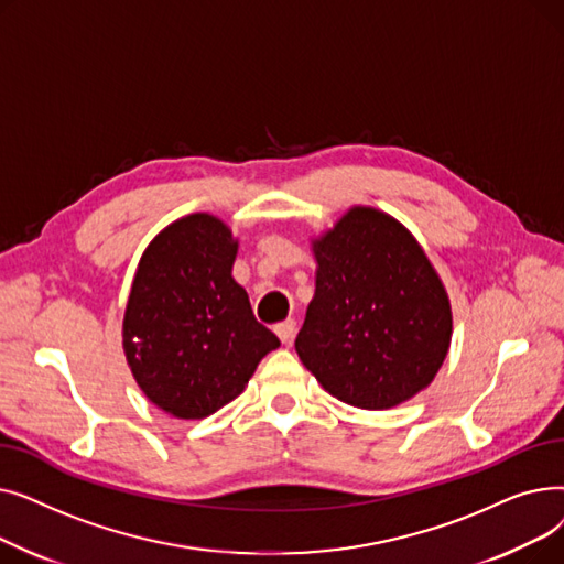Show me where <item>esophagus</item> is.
I'll use <instances>...</instances> for the list:
<instances>
[{"label":"esophagus","instance_id":"1","mask_svg":"<svg viewBox=\"0 0 564 564\" xmlns=\"http://www.w3.org/2000/svg\"><path fill=\"white\" fill-rule=\"evenodd\" d=\"M274 332H276L279 340H281L283 345H288V343H292L294 332H297V324H294L292 319H285V322H281V324H279V327H276Z\"/></svg>","mask_w":564,"mask_h":564}]
</instances>
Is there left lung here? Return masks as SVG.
<instances>
[{"mask_svg": "<svg viewBox=\"0 0 564 564\" xmlns=\"http://www.w3.org/2000/svg\"><path fill=\"white\" fill-rule=\"evenodd\" d=\"M311 245L315 294L294 349L322 389L370 411L427 389L451 347L453 311L416 237L354 205Z\"/></svg>", "mask_w": 564, "mask_h": 564, "instance_id": "8db88e82", "label": "left lung"}]
</instances>
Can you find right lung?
<instances>
[{"instance_id":"1","label":"right lung","mask_w":564,"mask_h":564,"mask_svg":"<svg viewBox=\"0 0 564 564\" xmlns=\"http://www.w3.org/2000/svg\"><path fill=\"white\" fill-rule=\"evenodd\" d=\"M237 240L207 213L169 224L145 247L123 317V349L143 395L198 421L245 391L281 340L232 279Z\"/></svg>"}]
</instances>
